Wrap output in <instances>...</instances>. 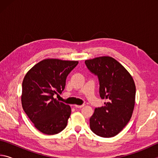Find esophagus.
Here are the masks:
<instances>
[{
	"mask_svg": "<svg viewBox=\"0 0 158 158\" xmlns=\"http://www.w3.org/2000/svg\"><path fill=\"white\" fill-rule=\"evenodd\" d=\"M85 105H74L76 108H82L83 106H84Z\"/></svg>",
	"mask_w": 158,
	"mask_h": 158,
	"instance_id": "34e87169",
	"label": "esophagus"
}]
</instances>
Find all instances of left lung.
Masks as SVG:
<instances>
[{
	"instance_id": "left-lung-1",
	"label": "left lung",
	"mask_w": 158,
	"mask_h": 158,
	"mask_svg": "<svg viewBox=\"0 0 158 158\" xmlns=\"http://www.w3.org/2000/svg\"><path fill=\"white\" fill-rule=\"evenodd\" d=\"M88 69L98 77L100 95L107 99L105 106L95 108L90 127L95 135L109 138L118 135L132 117L136 86L132 76L121 63L110 56L85 60Z\"/></svg>"
}]
</instances>
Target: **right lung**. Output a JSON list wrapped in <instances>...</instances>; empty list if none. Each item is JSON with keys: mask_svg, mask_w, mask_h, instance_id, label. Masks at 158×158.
I'll list each match as a JSON object with an SVG mask.
<instances>
[{"mask_svg": "<svg viewBox=\"0 0 158 158\" xmlns=\"http://www.w3.org/2000/svg\"><path fill=\"white\" fill-rule=\"evenodd\" d=\"M78 63L47 58L35 65L25 75L22 83V107L40 132L56 135L67 126L70 106L54 99L53 95L62 93L67 77Z\"/></svg>", "mask_w": 158, "mask_h": 158, "instance_id": "obj_1", "label": "right lung"}]
</instances>
